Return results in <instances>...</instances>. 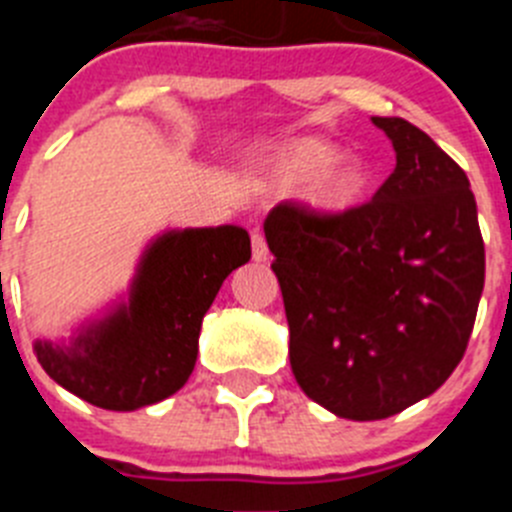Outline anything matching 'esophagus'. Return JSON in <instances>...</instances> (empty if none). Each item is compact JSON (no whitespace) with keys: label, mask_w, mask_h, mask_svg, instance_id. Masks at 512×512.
Returning <instances> with one entry per match:
<instances>
[{"label":"esophagus","mask_w":512,"mask_h":512,"mask_svg":"<svg viewBox=\"0 0 512 512\" xmlns=\"http://www.w3.org/2000/svg\"><path fill=\"white\" fill-rule=\"evenodd\" d=\"M251 253L253 261H259V264L269 261V246H266L264 233H259V230H253L251 233Z\"/></svg>","instance_id":"1"}]
</instances>
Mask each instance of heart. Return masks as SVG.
Instances as JSON below:
<instances>
[{"instance_id":"obj_1","label":"heart","mask_w":512,"mask_h":512,"mask_svg":"<svg viewBox=\"0 0 512 512\" xmlns=\"http://www.w3.org/2000/svg\"><path fill=\"white\" fill-rule=\"evenodd\" d=\"M271 169L284 182L300 184L307 205L325 217H343L364 202L372 171L364 161L341 156V148L323 138H297L279 146Z\"/></svg>"}]
</instances>
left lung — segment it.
I'll use <instances>...</instances> for the list:
<instances>
[{
	"instance_id": "8db88e82",
	"label": "left lung",
	"mask_w": 512,
	"mask_h": 512,
	"mask_svg": "<svg viewBox=\"0 0 512 512\" xmlns=\"http://www.w3.org/2000/svg\"><path fill=\"white\" fill-rule=\"evenodd\" d=\"M372 122L397 153L372 202L325 217L289 200L264 220L292 374L348 420L390 418L433 395L467 351L485 287L464 169L413 122Z\"/></svg>"
}]
</instances>
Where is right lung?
<instances>
[{
  "instance_id": "obj_1",
  "label": "right lung",
  "mask_w": 512,
  "mask_h": 512,
  "mask_svg": "<svg viewBox=\"0 0 512 512\" xmlns=\"http://www.w3.org/2000/svg\"><path fill=\"white\" fill-rule=\"evenodd\" d=\"M251 259L238 225L171 230L148 246L130 300L71 346L35 341L45 374L104 410H138L182 390L197 361L205 312L230 271Z\"/></svg>"
}]
</instances>
